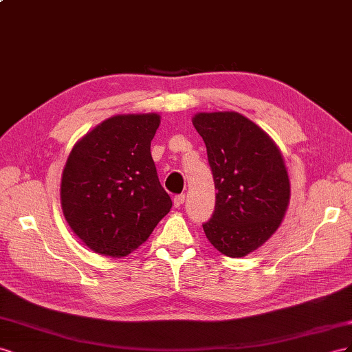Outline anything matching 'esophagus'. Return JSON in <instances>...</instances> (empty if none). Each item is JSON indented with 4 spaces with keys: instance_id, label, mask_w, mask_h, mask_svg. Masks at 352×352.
I'll list each match as a JSON object with an SVG mask.
<instances>
[{
    "instance_id": "obj_1",
    "label": "esophagus",
    "mask_w": 352,
    "mask_h": 352,
    "mask_svg": "<svg viewBox=\"0 0 352 352\" xmlns=\"http://www.w3.org/2000/svg\"><path fill=\"white\" fill-rule=\"evenodd\" d=\"M184 200H186V196H184V195L175 196V197H174V206H175V208H179V206H182V205L184 204Z\"/></svg>"
}]
</instances>
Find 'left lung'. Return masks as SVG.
<instances>
[{
	"label": "left lung",
	"instance_id": "left-lung-1",
	"mask_svg": "<svg viewBox=\"0 0 352 352\" xmlns=\"http://www.w3.org/2000/svg\"><path fill=\"white\" fill-rule=\"evenodd\" d=\"M217 188L204 232L232 258L246 256L274 234L286 214L290 184L285 160L270 135L237 112L197 113Z\"/></svg>",
	"mask_w": 352,
	"mask_h": 352
}]
</instances>
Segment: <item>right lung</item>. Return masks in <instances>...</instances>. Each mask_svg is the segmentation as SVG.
<instances>
[{
  "instance_id": "right-lung-1",
  "label": "right lung",
  "mask_w": 352,
  "mask_h": 352,
  "mask_svg": "<svg viewBox=\"0 0 352 352\" xmlns=\"http://www.w3.org/2000/svg\"><path fill=\"white\" fill-rule=\"evenodd\" d=\"M159 124L156 113L109 118L79 140L66 160L63 215L97 254H131L173 208L150 153Z\"/></svg>"
}]
</instances>
